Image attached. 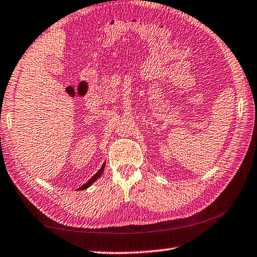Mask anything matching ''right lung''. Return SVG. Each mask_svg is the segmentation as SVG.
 <instances>
[{
    "label": "right lung",
    "mask_w": 257,
    "mask_h": 257,
    "mask_svg": "<svg viewBox=\"0 0 257 257\" xmlns=\"http://www.w3.org/2000/svg\"><path fill=\"white\" fill-rule=\"evenodd\" d=\"M104 166H105V163L103 164V166H102V167H101V168L98 170V173H96V174H95L93 177H91L90 180H88V181L85 182L84 185H82L81 187H79L77 190H84V189H87V188H88V187H90L91 185H92L93 182H94L96 179L100 178V176L102 175V173H103V170H104Z\"/></svg>",
    "instance_id": "1"
}]
</instances>
